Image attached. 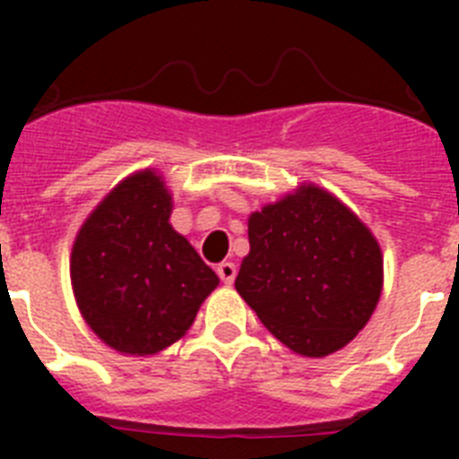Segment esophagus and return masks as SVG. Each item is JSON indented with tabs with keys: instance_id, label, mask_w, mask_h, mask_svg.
<instances>
[{
	"instance_id": "34e87169",
	"label": "esophagus",
	"mask_w": 459,
	"mask_h": 459,
	"mask_svg": "<svg viewBox=\"0 0 459 459\" xmlns=\"http://www.w3.org/2000/svg\"><path fill=\"white\" fill-rule=\"evenodd\" d=\"M216 271L225 285H232L234 278H237V264L234 262H222V264H218Z\"/></svg>"
}]
</instances>
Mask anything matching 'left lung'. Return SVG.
<instances>
[{
  "label": "left lung",
  "instance_id": "obj_1",
  "mask_svg": "<svg viewBox=\"0 0 459 459\" xmlns=\"http://www.w3.org/2000/svg\"><path fill=\"white\" fill-rule=\"evenodd\" d=\"M237 291L294 354L322 359L370 322L384 257L370 227L333 193L301 184L248 218Z\"/></svg>",
  "mask_w": 459,
  "mask_h": 459
}]
</instances>
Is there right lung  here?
I'll list each match as a JSON object with an SVG mask.
<instances>
[{
  "label": "right lung",
  "mask_w": 459,
  "mask_h": 459,
  "mask_svg": "<svg viewBox=\"0 0 459 459\" xmlns=\"http://www.w3.org/2000/svg\"><path fill=\"white\" fill-rule=\"evenodd\" d=\"M163 174L140 169L105 195L80 227L71 285L87 326L108 347L153 356L184 338L218 275L172 225Z\"/></svg>",
  "instance_id": "add662e5"
}]
</instances>
